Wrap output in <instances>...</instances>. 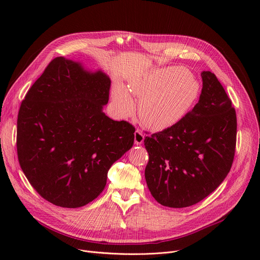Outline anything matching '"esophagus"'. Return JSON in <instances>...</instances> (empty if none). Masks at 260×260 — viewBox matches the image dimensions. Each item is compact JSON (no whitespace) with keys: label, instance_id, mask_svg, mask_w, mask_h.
<instances>
[{"label":"esophagus","instance_id":"1","mask_svg":"<svg viewBox=\"0 0 260 260\" xmlns=\"http://www.w3.org/2000/svg\"><path fill=\"white\" fill-rule=\"evenodd\" d=\"M144 141V135L140 129H137L135 132V144L140 145Z\"/></svg>","mask_w":260,"mask_h":260}]
</instances>
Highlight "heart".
<instances>
[{
	"label": "heart",
	"mask_w": 260,
	"mask_h": 260,
	"mask_svg": "<svg viewBox=\"0 0 260 260\" xmlns=\"http://www.w3.org/2000/svg\"><path fill=\"white\" fill-rule=\"evenodd\" d=\"M139 102V117L153 129L167 128L181 120L197 101L199 82L184 67L171 66L132 79L128 85ZM112 98L120 116L126 117L135 109L127 88L116 84Z\"/></svg>",
	"instance_id": "heart-1"
}]
</instances>
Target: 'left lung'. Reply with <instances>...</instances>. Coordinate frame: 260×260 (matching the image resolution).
<instances>
[{
    "label": "left lung",
    "instance_id": "8db88e82",
    "mask_svg": "<svg viewBox=\"0 0 260 260\" xmlns=\"http://www.w3.org/2000/svg\"><path fill=\"white\" fill-rule=\"evenodd\" d=\"M198 103L181 120L147 136L145 180L162 206L186 208L220 185L234 160L237 119L232 101L211 72H202Z\"/></svg>",
    "mask_w": 260,
    "mask_h": 260
}]
</instances>
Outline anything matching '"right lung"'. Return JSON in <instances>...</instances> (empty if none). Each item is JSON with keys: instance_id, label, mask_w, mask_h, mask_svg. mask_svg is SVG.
I'll return each instance as SVG.
<instances>
[{"instance_id": "right-lung-1", "label": "right lung", "mask_w": 260, "mask_h": 260, "mask_svg": "<svg viewBox=\"0 0 260 260\" xmlns=\"http://www.w3.org/2000/svg\"><path fill=\"white\" fill-rule=\"evenodd\" d=\"M111 79L80 62L53 59L26 93L19 115L21 169L54 206L80 208L105 187L113 163L134 144L135 127L103 113Z\"/></svg>"}]
</instances>
